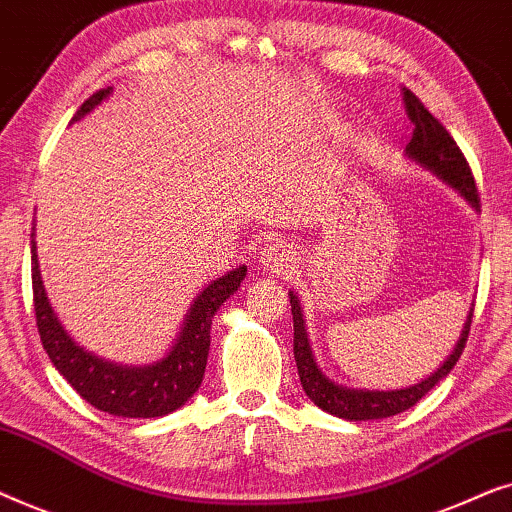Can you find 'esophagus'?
Returning <instances> with one entry per match:
<instances>
[{
	"label": "esophagus",
	"mask_w": 512,
	"mask_h": 512,
	"mask_svg": "<svg viewBox=\"0 0 512 512\" xmlns=\"http://www.w3.org/2000/svg\"><path fill=\"white\" fill-rule=\"evenodd\" d=\"M291 261H293V251L289 244L284 242H268L261 251V263L265 265V270L270 272H282L284 268H289Z\"/></svg>",
	"instance_id": "34e87169"
}]
</instances>
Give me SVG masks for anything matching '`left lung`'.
<instances>
[{
  "label": "left lung",
  "mask_w": 512,
  "mask_h": 512,
  "mask_svg": "<svg viewBox=\"0 0 512 512\" xmlns=\"http://www.w3.org/2000/svg\"><path fill=\"white\" fill-rule=\"evenodd\" d=\"M403 102L408 118L415 125L410 144L405 146V156L422 165L424 170L436 174L443 179L447 186L464 195L466 202L475 209H480L478 188H475V179L471 167H468L464 153L454 142L445 125L431 114L429 109L419 102V97L412 90L403 88ZM291 298V314H293V356H296V366L300 375V384H303L307 398L321 410L331 412L335 417L349 419V422H368V419H384L394 417L398 412H405L412 405L422 401V396L436 387L443 377L450 375L454 363L459 361L461 352H464L468 331H471L473 307L468 312L466 324L461 328V335L454 345L452 354L433 370L429 377L422 382L412 384V387L391 389V391H370V389H349L342 384H335L333 380L321 373V368L314 361L310 340H307V328L303 319V310H300V300L293 291H289Z\"/></svg>",
  "instance_id": "1"
}]
</instances>
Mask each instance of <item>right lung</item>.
<instances>
[{"mask_svg":"<svg viewBox=\"0 0 512 512\" xmlns=\"http://www.w3.org/2000/svg\"><path fill=\"white\" fill-rule=\"evenodd\" d=\"M109 93L111 88H104L90 95L74 114L72 123L90 114L97 104L107 100ZM244 275L247 265H240L228 275L216 277L198 293L177 342L163 359L149 366H121L86 352L60 324L58 314L48 303L39 272L37 244L32 240V293L41 345L58 373L76 389V394L86 398L93 408L116 417L149 419L170 415L198 391L207 366L212 319L216 310L240 289Z\"/></svg>","mask_w":512,"mask_h":512,"instance_id":"right-lung-1","label":"right lung"}]
</instances>
